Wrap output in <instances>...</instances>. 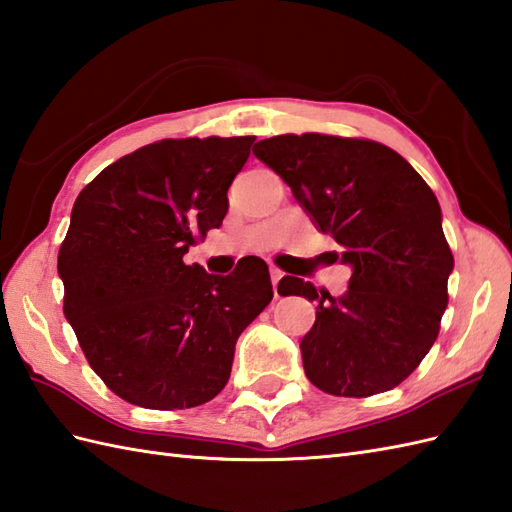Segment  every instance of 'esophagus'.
<instances>
[{"instance_id":"34e87169","label":"esophagus","mask_w":512,"mask_h":512,"mask_svg":"<svg viewBox=\"0 0 512 512\" xmlns=\"http://www.w3.org/2000/svg\"><path fill=\"white\" fill-rule=\"evenodd\" d=\"M269 274H271V285H274V293H276V298H278V285H280V280H282V271L280 269H276V267H271L269 269Z\"/></svg>"}]
</instances>
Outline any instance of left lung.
<instances>
[{"label": "left lung", "instance_id": "1", "mask_svg": "<svg viewBox=\"0 0 512 512\" xmlns=\"http://www.w3.org/2000/svg\"><path fill=\"white\" fill-rule=\"evenodd\" d=\"M254 155L291 188L317 230L342 245L348 289L317 295L285 276L280 295L317 300L304 372L335 396L396 388L434 346L453 256L434 192L410 162L372 140L304 133L260 140Z\"/></svg>", "mask_w": 512, "mask_h": 512}]
</instances>
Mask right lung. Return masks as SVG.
Returning a JSON list of instances; mask_svg holds the SVG:
<instances>
[{"mask_svg":"<svg viewBox=\"0 0 512 512\" xmlns=\"http://www.w3.org/2000/svg\"><path fill=\"white\" fill-rule=\"evenodd\" d=\"M256 138L162 140L120 157L78 195L59 252L63 311L111 392L149 410L212 401L236 339L274 298L265 260L214 276L186 265L221 227Z\"/></svg>","mask_w":512,"mask_h":512,"instance_id":"add662e5","label":"right lung"}]
</instances>
